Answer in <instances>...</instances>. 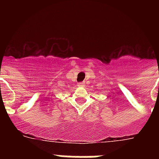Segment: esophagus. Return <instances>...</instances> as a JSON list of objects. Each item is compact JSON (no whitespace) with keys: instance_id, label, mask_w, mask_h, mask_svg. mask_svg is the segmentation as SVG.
<instances>
[{"instance_id":"esophagus-1","label":"esophagus","mask_w":159,"mask_h":159,"mask_svg":"<svg viewBox=\"0 0 159 159\" xmlns=\"http://www.w3.org/2000/svg\"><path fill=\"white\" fill-rule=\"evenodd\" d=\"M77 86H78V87H80V88H84V87L85 86V84H84V82L79 83V84H77Z\"/></svg>"}]
</instances>
